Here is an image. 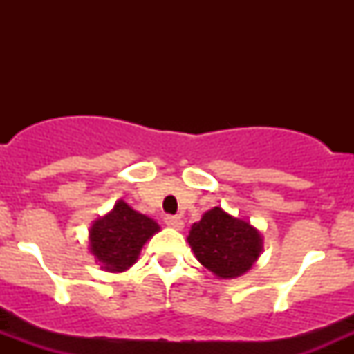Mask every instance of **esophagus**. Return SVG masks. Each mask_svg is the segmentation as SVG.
<instances>
[{
  "label": "esophagus",
  "instance_id": "obj_1",
  "mask_svg": "<svg viewBox=\"0 0 354 354\" xmlns=\"http://www.w3.org/2000/svg\"><path fill=\"white\" fill-rule=\"evenodd\" d=\"M164 223H166L167 226L173 227V230H176V231H181V230H183V226H185L183 219H181V217H178V216H166Z\"/></svg>",
  "mask_w": 354,
  "mask_h": 354
}]
</instances>
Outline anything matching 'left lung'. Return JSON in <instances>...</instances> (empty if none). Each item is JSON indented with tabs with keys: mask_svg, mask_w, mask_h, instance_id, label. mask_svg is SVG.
I'll use <instances>...</instances> for the list:
<instances>
[{
	"mask_svg": "<svg viewBox=\"0 0 354 354\" xmlns=\"http://www.w3.org/2000/svg\"><path fill=\"white\" fill-rule=\"evenodd\" d=\"M195 257L219 279H236L252 269L263 252L262 233L250 221L223 207L207 210L187 238Z\"/></svg>",
	"mask_w": 354,
	"mask_h": 354,
	"instance_id": "left-lung-1",
	"label": "left lung"
}]
</instances>
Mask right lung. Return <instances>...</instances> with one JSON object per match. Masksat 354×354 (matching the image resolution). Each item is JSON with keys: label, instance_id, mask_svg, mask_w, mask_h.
I'll list each match as a JSON object with an SVG mask.
<instances>
[{"label": "right lung", "instance_id": "1", "mask_svg": "<svg viewBox=\"0 0 354 354\" xmlns=\"http://www.w3.org/2000/svg\"><path fill=\"white\" fill-rule=\"evenodd\" d=\"M160 226L145 214L118 200L113 209L95 219L88 230V250L106 272H124L137 263L144 245Z\"/></svg>", "mask_w": 354, "mask_h": 354}]
</instances>
